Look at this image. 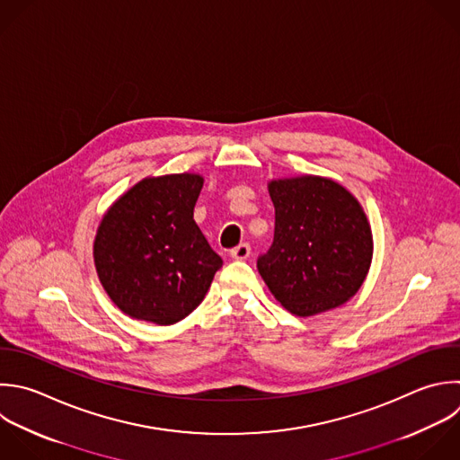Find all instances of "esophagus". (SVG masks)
<instances>
[{"instance_id": "esophagus-1", "label": "esophagus", "mask_w": 460, "mask_h": 460, "mask_svg": "<svg viewBox=\"0 0 460 460\" xmlns=\"http://www.w3.org/2000/svg\"><path fill=\"white\" fill-rule=\"evenodd\" d=\"M250 253H252V246H250L248 243H241L239 246H235V248L230 252L232 259H235V261H244V259L250 257Z\"/></svg>"}]
</instances>
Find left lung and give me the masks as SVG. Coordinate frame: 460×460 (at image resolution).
Segmentation results:
<instances>
[{
    "mask_svg": "<svg viewBox=\"0 0 460 460\" xmlns=\"http://www.w3.org/2000/svg\"><path fill=\"white\" fill-rule=\"evenodd\" d=\"M275 234L257 270L293 314L313 316L347 302L372 261V232L358 199L320 176L273 180Z\"/></svg>",
    "mask_w": 460,
    "mask_h": 460,
    "instance_id": "obj_1",
    "label": "left lung"
}]
</instances>
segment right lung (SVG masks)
<instances>
[{
    "mask_svg": "<svg viewBox=\"0 0 460 460\" xmlns=\"http://www.w3.org/2000/svg\"><path fill=\"white\" fill-rule=\"evenodd\" d=\"M199 174L146 178L101 221L95 268L110 298L131 318L171 325L205 298L223 259L194 221Z\"/></svg>",
    "mask_w": 460,
    "mask_h": 460,
    "instance_id": "right-lung-1",
    "label": "right lung"
}]
</instances>
